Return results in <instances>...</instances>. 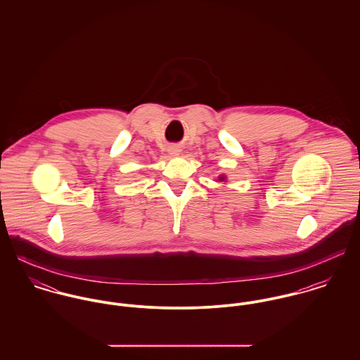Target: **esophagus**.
Segmentation results:
<instances>
[{"instance_id": "1", "label": "esophagus", "mask_w": 360, "mask_h": 360, "mask_svg": "<svg viewBox=\"0 0 360 360\" xmlns=\"http://www.w3.org/2000/svg\"><path fill=\"white\" fill-rule=\"evenodd\" d=\"M169 153H170V155H179L180 154V150L176 148V147H172V148L169 150Z\"/></svg>"}]
</instances>
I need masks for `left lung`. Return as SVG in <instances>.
Listing matches in <instances>:
<instances>
[{"label":"left lung","instance_id":"left-lung-1","mask_svg":"<svg viewBox=\"0 0 360 360\" xmlns=\"http://www.w3.org/2000/svg\"><path fill=\"white\" fill-rule=\"evenodd\" d=\"M226 179H227V176L226 174H220V176H217V183H226Z\"/></svg>","mask_w":360,"mask_h":360}]
</instances>
